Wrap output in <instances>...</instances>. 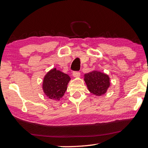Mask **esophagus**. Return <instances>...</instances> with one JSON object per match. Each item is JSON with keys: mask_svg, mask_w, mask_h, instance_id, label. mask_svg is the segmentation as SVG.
Masks as SVG:
<instances>
[{"mask_svg": "<svg viewBox=\"0 0 148 148\" xmlns=\"http://www.w3.org/2000/svg\"><path fill=\"white\" fill-rule=\"evenodd\" d=\"M72 76L74 77H78L80 76V72H74L72 73Z\"/></svg>", "mask_w": 148, "mask_h": 148, "instance_id": "esophagus-1", "label": "esophagus"}]
</instances>
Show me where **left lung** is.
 Segmentation results:
<instances>
[{
    "label": "left lung",
    "instance_id": "1",
    "mask_svg": "<svg viewBox=\"0 0 148 148\" xmlns=\"http://www.w3.org/2000/svg\"><path fill=\"white\" fill-rule=\"evenodd\" d=\"M84 81L90 92L97 96H101L106 93L110 86L109 76L97 71L85 74Z\"/></svg>",
    "mask_w": 148,
    "mask_h": 148
}]
</instances>
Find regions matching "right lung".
<instances>
[{
    "mask_svg": "<svg viewBox=\"0 0 148 148\" xmlns=\"http://www.w3.org/2000/svg\"><path fill=\"white\" fill-rule=\"evenodd\" d=\"M71 80L68 74L53 69L44 77L42 89L48 98L59 101L67 89V85Z\"/></svg>",
    "mask_w": 148,
    "mask_h": 148,
    "instance_id": "obj_1",
    "label": "right lung"
}]
</instances>
